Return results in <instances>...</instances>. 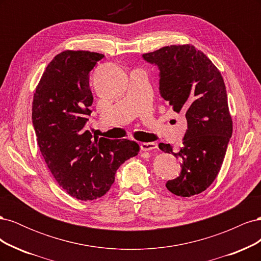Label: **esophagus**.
Masks as SVG:
<instances>
[{
    "label": "esophagus",
    "mask_w": 261,
    "mask_h": 261,
    "mask_svg": "<svg viewBox=\"0 0 261 261\" xmlns=\"http://www.w3.org/2000/svg\"><path fill=\"white\" fill-rule=\"evenodd\" d=\"M158 146L155 143H141L140 144V149L143 151H151V150L156 149Z\"/></svg>",
    "instance_id": "1"
}]
</instances>
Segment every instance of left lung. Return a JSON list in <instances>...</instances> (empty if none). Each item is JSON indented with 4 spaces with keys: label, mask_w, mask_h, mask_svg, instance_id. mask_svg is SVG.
Wrapping results in <instances>:
<instances>
[{
    "label": "left lung",
    "mask_w": 261,
    "mask_h": 261,
    "mask_svg": "<svg viewBox=\"0 0 261 261\" xmlns=\"http://www.w3.org/2000/svg\"><path fill=\"white\" fill-rule=\"evenodd\" d=\"M143 58L160 70L161 97L175 112L184 113L187 121L178 152L170 144H159L162 151L183 160L179 176L165 186L180 197L199 194L216 179L233 132L222 75L191 44L163 46Z\"/></svg>",
    "instance_id": "8db88e82"
}]
</instances>
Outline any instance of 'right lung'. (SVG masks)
I'll return each mask as SVG.
<instances>
[{
	"mask_svg": "<svg viewBox=\"0 0 261 261\" xmlns=\"http://www.w3.org/2000/svg\"><path fill=\"white\" fill-rule=\"evenodd\" d=\"M105 55L64 51L46 66L33 101L37 143L53 177L80 200H93L109 192L116 170L138 154L128 139L93 138L87 130L93 97L90 70Z\"/></svg>",
	"mask_w": 261,
	"mask_h": 261,
	"instance_id": "add662e5",
	"label": "right lung"
}]
</instances>
